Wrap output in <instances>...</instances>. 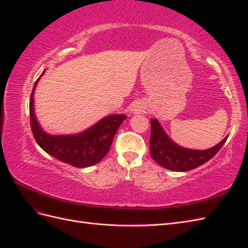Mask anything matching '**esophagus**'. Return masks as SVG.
<instances>
[{
  "label": "esophagus",
  "instance_id": "1",
  "mask_svg": "<svg viewBox=\"0 0 248 248\" xmlns=\"http://www.w3.org/2000/svg\"><path fill=\"white\" fill-rule=\"evenodd\" d=\"M132 110H133V111H137L138 109H136V108H134V109H132Z\"/></svg>",
  "mask_w": 248,
  "mask_h": 248
}]
</instances>
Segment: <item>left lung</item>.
I'll list each match as a JSON object with an SVG mask.
<instances>
[{
    "label": "left lung",
    "instance_id": "left-lung-1",
    "mask_svg": "<svg viewBox=\"0 0 248 248\" xmlns=\"http://www.w3.org/2000/svg\"><path fill=\"white\" fill-rule=\"evenodd\" d=\"M228 137L216 146L207 150L186 149L170 139L157 119H151L150 153L152 158L164 169L186 171L196 169L211 159L224 145Z\"/></svg>",
    "mask_w": 248,
    "mask_h": 248
}]
</instances>
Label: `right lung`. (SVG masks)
<instances>
[{
	"label": "right lung",
	"instance_id": "add662e5",
	"mask_svg": "<svg viewBox=\"0 0 248 248\" xmlns=\"http://www.w3.org/2000/svg\"><path fill=\"white\" fill-rule=\"evenodd\" d=\"M43 74L44 71L40 78ZM39 78L35 82L30 98V122L37 144L47 154L72 167L88 168L98 163L108 153L115 134L126 119V115L104 117L92 127L78 134L51 136L41 128L34 111V92Z\"/></svg>",
	"mask_w": 248,
	"mask_h": 248
}]
</instances>
